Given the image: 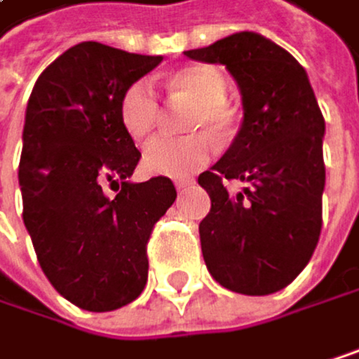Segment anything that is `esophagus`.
<instances>
[{
  "mask_svg": "<svg viewBox=\"0 0 359 359\" xmlns=\"http://www.w3.org/2000/svg\"><path fill=\"white\" fill-rule=\"evenodd\" d=\"M174 185H176V189H178V191H185L187 187H191V185H194V178H176Z\"/></svg>",
  "mask_w": 359,
  "mask_h": 359,
  "instance_id": "esophagus-1",
  "label": "esophagus"
}]
</instances>
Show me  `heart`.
<instances>
[{
  "label": "heart",
  "mask_w": 359,
  "mask_h": 359,
  "mask_svg": "<svg viewBox=\"0 0 359 359\" xmlns=\"http://www.w3.org/2000/svg\"><path fill=\"white\" fill-rule=\"evenodd\" d=\"M168 91L194 102L185 130L194 132L181 138H155L144 147L142 165L149 174L185 178L202 170L215 155V142L229 134L232 116L225 108L227 83L212 65H187L170 74ZM118 118L123 130L134 140L149 138L159 121V100L147 81H136L118 100Z\"/></svg>",
  "instance_id": "obj_1"
}]
</instances>
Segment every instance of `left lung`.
<instances>
[{
    "label": "left lung",
    "instance_id": "8db88e82",
    "mask_svg": "<svg viewBox=\"0 0 359 359\" xmlns=\"http://www.w3.org/2000/svg\"><path fill=\"white\" fill-rule=\"evenodd\" d=\"M185 55L225 65L245 108L232 147L198 176L210 196L200 223L206 268L229 292L274 294L304 270L319 241L323 114L304 67L259 34L241 32ZM234 177L250 183L236 196L224 187Z\"/></svg>",
    "mask_w": 359,
    "mask_h": 359
}]
</instances>
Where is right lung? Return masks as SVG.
<instances>
[{"label":"right lung","instance_id":"obj_1","mask_svg":"<svg viewBox=\"0 0 359 359\" xmlns=\"http://www.w3.org/2000/svg\"><path fill=\"white\" fill-rule=\"evenodd\" d=\"M161 57L81 42L36 81L25 112L18 185L22 221L50 285L106 313L134 302L149 276L147 245L176 200L168 176L130 183L140 151L118 100ZM117 194L110 198L103 187Z\"/></svg>","mask_w":359,"mask_h":359}]
</instances>
